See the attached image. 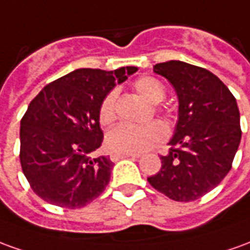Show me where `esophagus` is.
<instances>
[{
  "instance_id": "34e87169",
  "label": "esophagus",
  "mask_w": 250,
  "mask_h": 250,
  "mask_svg": "<svg viewBox=\"0 0 250 250\" xmlns=\"http://www.w3.org/2000/svg\"><path fill=\"white\" fill-rule=\"evenodd\" d=\"M138 157H141V154H112L111 160L113 162H116L119 160H123V158H138Z\"/></svg>"
}]
</instances>
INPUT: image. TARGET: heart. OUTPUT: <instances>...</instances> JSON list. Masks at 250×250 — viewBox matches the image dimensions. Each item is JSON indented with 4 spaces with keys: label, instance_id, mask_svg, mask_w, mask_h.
I'll return each mask as SVG.
<instances>
[{
    "label": "heart",
    "instance_id": "b5f03b06",
    "mask_svg": "<svg viewBox=\"0 0 250 250\" xmlns=\"http://www.w3.org/2000/svg\"><path fill=\"white\" fill-rule=\"evenodd\" d=\"M134 88L141 97L150 104H158L165 99V88L158 80L153 77H141L138 78ZM115 100L116 92H109L101 103L99 111V119L103 125L112 123L115 113ZM167 137V128L158 123L151 122L143 125H119L109 131L105 137L107 149L116 154H139L153 149L158 143H161Z\"/></svg>",
    "mask_w": 250,
    "mask_h": 250
}]
</instances>
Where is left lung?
<instances>
[{"mask_svg": "<svg viewBox=\"0 0 250 250\" xmlns=\"http://www.w3.org/2000/svg\"><path fill=\"white\" fill-rule=\"evenodd\" d=\"M176 90L179 115L170 150L161 157L150 186L176 202H191L214 189L229 173L241 142L234 96L211 71L181 61L153 66Z\"/></svg>", "mask_w": 250, "mask_h": 250, "instance_id": "obj_1", "label": "left lung"}]
</instances>
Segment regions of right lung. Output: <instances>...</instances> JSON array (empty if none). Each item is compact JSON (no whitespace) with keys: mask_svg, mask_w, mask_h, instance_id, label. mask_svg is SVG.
<instances>
[{"mask_svg":"<svg viewBox=\"0 0 250 250\" xmlns=\"http://www.w3.org/2000/svg\"><path fill=\"white\" fill-rule=\"evenodd\" d=\"M137 70L77 69L31 101L20 123V162L39 198L80 208L105 189L113 162L104 155L90 157L103 142L99 111L104 97Z\"/></svg>","mask_w":250,"mask_h":250,"instance_id":"1","label":"right lung"}]
</instances>
